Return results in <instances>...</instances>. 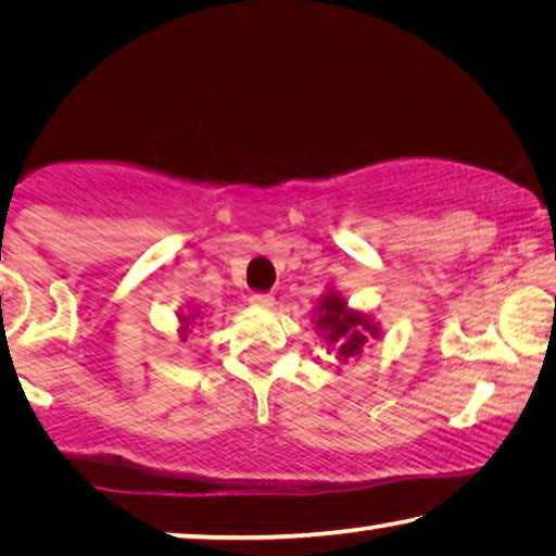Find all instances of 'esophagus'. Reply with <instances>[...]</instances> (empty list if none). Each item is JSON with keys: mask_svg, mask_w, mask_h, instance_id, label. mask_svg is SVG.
I'll return each mask as SVG.
<instances>
[{"mask_svg": "<svg viewBox=\"0 0 556 556\" xmlns=\"http://www.w3.org/2000/svg\"><path fill=\"white\" fill-rule=\"evenodd\" d=\"M250 301H252V304H255V306L269 308L271 304H275V296H271V294H265V291H257V294H252V296H250Z\"/></svg>", "mask_w": 556, "mask_h": 556, "instance_id": "esophagus-1", "label": "esophagus"}]
</instances>
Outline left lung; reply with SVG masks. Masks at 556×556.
<instances>
[{"mask_svg": "<svg viewBox=\"0 0 556 556\" xmlns=\"http://www.w3.org/2000/svg\"><path fill=\"white\" fill-rule=\"evenodd\" d=\"M316 314H318L316 326L321 328V331H326L328 343H338V357H341V361L363 351L365 341H368V336L365 333H370L372 338L380 333L370 316L351 312V308L345 306V301L338 296L336 291H328Z\"/></svg>", "mask_w": 556, "mask_h": 556, "instance_id": "1", "label": "left lung"}]
</instances>
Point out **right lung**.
<instances>
[{
    "mask_svg": "<svg viewBox=\"0 0 556 556\" xmlns=\"http://www.w3.org/2000/svg\"><path fill=\"white\" fill-rule=\"evenodd\" d=\"M178 318H181V321H184V326H181V336H186L188 333V326H191V321H193V318H188V316H178Z\"/></svg>",
    "mask_w": 556,
    "mask_h": 556,
    "instance_id": "right-lung-1",
    "label": "right lung"
}]
</instances>
